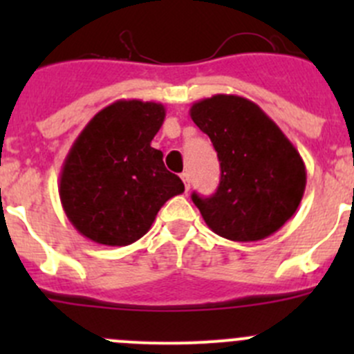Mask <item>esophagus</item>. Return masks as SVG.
Instances as JSON below:
<instances>
[{"label":"esophagus","instance_id":"esophagus-1","mask_svg":"<svg viewBox=\"0 0 354 354\" xmlns=\"http://www.w3.org/2000/svg\"><path fill=\"white\" fill-rule=\"evenodd\" d=\"M181 180H183L185 188H187V192L190 190V174H188L187 171H185V173H181Z\"/></svg>","mask_w":354,"mask_h":354}]
</instances>
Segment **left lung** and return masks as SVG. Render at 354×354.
Here are the masks:
<instances>
[{
	"label": "left lung",
	"instance_id": "left-lung-1",
	"mask_svg": "<svg viewBox=\"0 0 354 354\" xmlns=\"http://www.w3.org/2000/svg\"><path fill=\"white\" fill-rule=\"evenodd\" d=\"M190 116L209 135L221 181L209 198L192 195L207 226L231 241H259L295 216L306 187L301 156L255 102L233 94L197 101Z\"/></svg>",
	"mask_w": 354,
	"mask_h": 354
}]
</instances>
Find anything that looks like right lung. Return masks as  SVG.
Instances as JSON below:
<instances>
[{
    "instance_id": "right-lung-1",
    "label": "right lung",
    "mask_w": 354,
    "mask_h": 354,
    "mask_svg": "<svg viewBox=\"0 0 354 354\" xmlns=\"http://www.w3.org/2000/svg\"><path fill=\"white\" fill-rule=\"evenodd\" d=\"M164 118L159 102L120 99L80 131L63 162L59 198L82 236L108 246L135 243L160 207L183 194V181L151 147Z\"/></svg>"
}]
</instances>
